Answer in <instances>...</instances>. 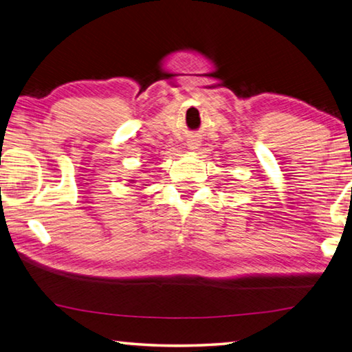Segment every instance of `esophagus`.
Listing matches in <instances>:
<instances>
[{
    "label": "esophagus",
    "mask_w": 352,
    "mask_h": 352,
    "mask_svg": "<svg viewBox=\"0 0 352 352\" xmlns=\"http://www.w3.org/2000/svg\"><path fill=\"white\" fill-rule=\"evenodd\" d=\"M199 145H201V142H199L198 139H195V138L188 139V142H187V146H188V150H192V151H196V150H198Z\"/></svg>",
    "instance_id": "esophagus-1"
}]
</instances>
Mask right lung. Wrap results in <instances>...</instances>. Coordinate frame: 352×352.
I'll return each instance as SVG.
<instances>
[{"label":"right lung","instance_id":"add662e5","mask_svg":"<svg viewBox=\"0 0 352 352\" xmlns=\"http://www.w3.org/2000/svg\"><path fill=\"white\" fill-rule=\"evenodd\" d=\"M129 182H131V184H134V179H131V181H129ZM144 186H146V184H144Z\"/></svg>","mask_w":352,"mask_h":352}]
</instances>
